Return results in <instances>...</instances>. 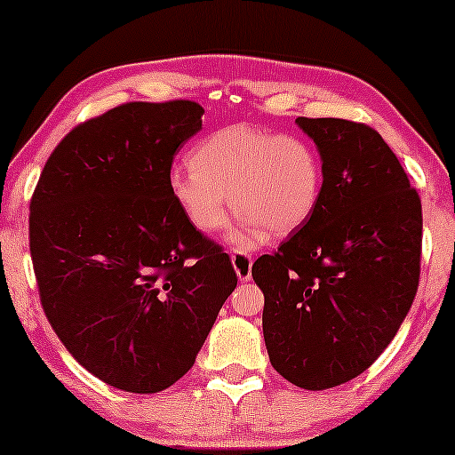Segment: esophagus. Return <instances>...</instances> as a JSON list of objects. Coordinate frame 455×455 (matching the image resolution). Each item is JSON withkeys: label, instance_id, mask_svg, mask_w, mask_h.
<instances>
[{"label": "esophagus", "instance_id": "34e87169", "mask_svg": "<svg viewBox=\"0 0 455 455\" xmlns=\"http://www.w3.org/2000/svg\"><path fill=\"white\" fill-rule=\"evenodd\" d=\"M232 265H234L235 275H238L240 282H251V277H252V257L251 254L242 252V251H234Z\"/></svg>", "mask_w": 455, "mask_h": 455}]
</instances>
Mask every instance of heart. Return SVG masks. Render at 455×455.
I'll use <instances>...</instances> for the list:
<instances>
[{
	"label": "heart",
	"instance_id": "b5f03b06",
	"mask_svg": "<svg viewBox=\"0 0 455 455\" xmlns=\"http://www.w3.org/2000/svg\"><path fill=\"white\" fill-rule=\"evenodd\" d=\"M167 190L203 234L226 228L232 203L242 220L232 244L248 248L267 229L288 235L313 217L323 195V159L300 134L235 124L198 142L192 165H173Z\"/></svg>",
	"mask_w": 455,
	"mask_h": 455
}]
</instances>
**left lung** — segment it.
Returning <instances> with one entry per match:
<instances>
[{
    "instance_id": "left-lung-1",
    "label": "left lung",
    "mask_w": 455,
    "mask_h": 455,
    "mask_svg": "<svg viewBox=\"0 0 455 455\" xmlns=\"http://www.w3.org/2000/svg\"><path fill=\"white\" fill-rule=\"evenodd\" d=\"M323 159V195L275 254L252 265L263 290L269 360L296 387L321 391L364 372L406 319L419 288V192L377 130L298 117Z\"/></svg>"
}]
</instances>
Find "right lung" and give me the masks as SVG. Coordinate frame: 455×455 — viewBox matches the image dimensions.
I'll return each instance as SVG.
<instances>
[{"label":"right lung","instance_id":"add662e5","mask_svg":"<svg viewBox=\"0 0 455 455\" xmlns=\"http://www.w3.org/2000/svg\"><path fill=\"white\" fill-rule=\"evenodd\" d=\"M203 114L195 101L126 103L80 124L30 201V257L53 331L91 375L130 394H157L192 369L238 283L167 190Z\"/></svg>","mask_w":455,"mask_h":455}]
</instances>
